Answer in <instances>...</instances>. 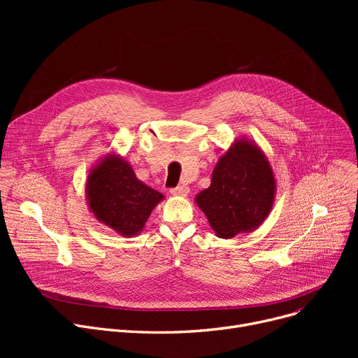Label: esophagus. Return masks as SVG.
I'll return each mask as SVG.
<instances>
[{
  "instance_id": "34e87169",
  "label": "esophagus",
  "mask_w": 358,
  "mask_h": 358,
  "mask_svg": "<svg viewBox=\"0 0 358 358\" xmlns=\"http://www.w3.org/2000/svg\"><path fill=\"white\" fill-rule=\"evenodd\" d=\"M189 192L190 190H189V187H187V185H178V187H176V189L171 190V194L187 197V196H189Z\"/></svg>"
}]
</instances>
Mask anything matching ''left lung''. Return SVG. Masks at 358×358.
<instances>
[{
    "label": "left lung",
    "mask_w": 358,
    "mask_h": 358,
    "mask_svg": "<svg viewBox=\"0 0 358 358\" xmlns=\"http://www.w3.org/2000/svg\"><path fill=\"white\" fill-rule=\"evenodd\" d=\"M275 189L266 154L254 141L241 136L217 159L210 185L194 201L216 236L231 239L264 223L273 209Z\"/></svg>",
    "instance_id": "1"
}]
</instances>
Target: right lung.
<instances>
[{
  "label": "right lung",
  "instance_id": "right-lung-1",
  "mask_svg": "<svg viewBox=\"0 0 358 358\" xmlns=\"http://www.w3.org/2000/svg\"><path fill=\"white\" fill-rule=\"evenodd\" d=\"M85 197L94 217L124 238L139 235L155 206L165 199L142 182L131 165L115 152L90 169Z\"/></svg>",
  "mask_w": 358,
  "mask_h": 358
}]
</instances>
